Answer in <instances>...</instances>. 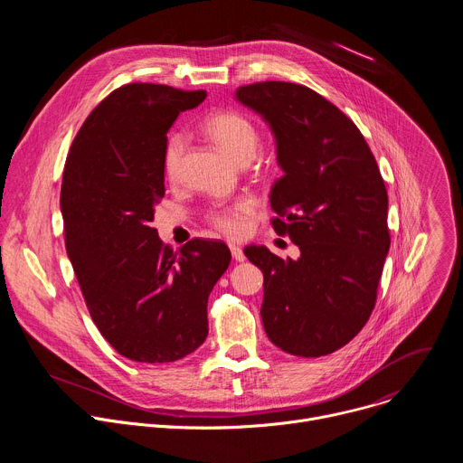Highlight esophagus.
Returning a JSON list of instances; mask_svg holds the SVG:
<instances>
[{"label": "esophagus", "mask_w": 463, "mask_h": 463, "mask_svg": "<svg viewBox=\"0 0 463 463\" xmlns=\"http://www.w3.org/2000/svg\"><path fill=\"white\" fill-rule=\"evenodd\" d=\"M231 252H232V258L236 261H243L245 260V254H243V249L238 247V245H231Z\"/></svg>", "instance_id": "obj_1"}]
</instances>
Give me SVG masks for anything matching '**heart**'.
<instances>
[{
  "label": "heart",
  "instance_id": "obj_1",
  "mask_svg": "<svg viewBox=\"0 0 463 463\" xmlns=\"http://www.w3.org/2000/svg\"><path fill=\"white\" fill-rule=\"evenodd\" d=\"M203 131L211 141H214L229 157L236 163L245 165L254 156L260 163H269L266 154H256L260 146L258 124L238 109H220L211 113L203 122ZM186 148L183 134L168 136L163 152V170L170 181H175L181 172V163ZM254 211V202L238 200L229 207H218L211 211V223L227 236H240L245 229L247 216Z\"/></svg>",
  "mask_w": 463,
  "mask_h": 463
}]
</instances>
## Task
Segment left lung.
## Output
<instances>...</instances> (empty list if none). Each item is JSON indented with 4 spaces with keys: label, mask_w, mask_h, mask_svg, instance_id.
<instances>
[{
    "label": "left lung",
    "mask_w": 463,
    "mask_h": 463,
    "mask_svg": "<svg viewBox=\"0 0 463 463\" xmlns=\"http://www.w3.org/2000/svg\"><path fill=\"white\" fill-rule=\"evenodd\" d=\"M236 97L275 131L284 175L271 225L300 249L298 260L245 249L263 273V327L286 354H334L368 322L390 249L379 166L354 120L307 86L254 82Z\"/></svg>",
    "instance_id": "left-lung-1"
}]
</instances>
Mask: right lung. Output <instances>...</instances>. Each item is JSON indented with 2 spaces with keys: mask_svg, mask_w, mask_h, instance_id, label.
I'll return each instance as SVG.
<instances>
[{
  "mask_svg": "<svg viewBox=\"0 0 463 463\" xmlns=\"http://www.w3.org/2000/svg\"><path fill=\"white\" fill-rule=\"evenodd\" d=\"M205 97L124 84L90 113L65 159V249L99 332L137 363H172L203 345L207 300L231 261L223 241L190 240L174 252L152 227L166 131Z\"/></svg>",
  "mask_w": 463,
  "mask_h": 463,
  "instance_id": "obj_1",
  "label": "right lung"
}]
</instances>
